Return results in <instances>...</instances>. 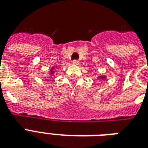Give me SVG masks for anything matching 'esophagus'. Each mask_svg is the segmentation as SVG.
I'll use <instances>...</instances> for the list:
<instances>
[{
    "label": "esophagus",
    "mask_w": 148,
    "mask_h": 148,
    "mask_svg": "<svg viewBox=\"0 0 148 148\" xmlns=\"http://www.w3.org/2000/svg\"><path fill=\"white\" fill-rule=\"evenodd\" d=\"M72 64L74 65H78L79 64V61L77 60H74L72 61Z\"/></svg>",
    "instance_id": "esophagus-1"
}]
</instances>
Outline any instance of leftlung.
<instances>
[{
    "mask_svg": "<svg viewBox=\"0 0 148 148\" xmlns=\"http://www.w3.org/2000/svg\"><path fill=\"white\" fill-rule=\"evenodd\" d=\"M104 77H105V76H101V77H100V78H101V79H104Z\"/></svg>",
    "mask_w": 148,
    "mask_h": 148,
    "instance_id": "1",
    "label": "left lung"
}]
</instances>
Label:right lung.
Wrapping results in <instances>:
<instances>
[{
	"label": "right lung",
	"instance_id": "right-lung-1",
	"mask_svg": "<svg viewBox=\"0 0 148 148\" xmlns=\"http://www.w3.org/2000/svg\"><path fill=\"white\" fill-rule=\"evenodd\" d=\"M53 68H52V69H51V74H53Z\"/></svg>",
	"mask_w": 148,
	"mask_h": 148
}]
</instances>
